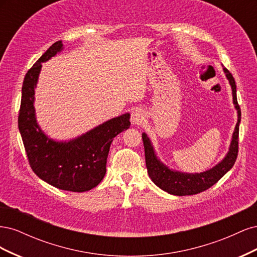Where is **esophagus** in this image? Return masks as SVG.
Returning <instances> with one entry per match:
<instances>
[{
    "label": "esophagus",
    "mask_w": 257,
    "mask_h": 257,
    "mask_svg": "<svg viewBox=\"0 0 257 257\" xmlns=\"http://www.w3.org/2000/svg\"><path fill=\"white\" fill-rule=\"evenodd\" d=\"M145 121V114L142 110H134L131 114V122L134 125H141V124Z\"/></svg>",
    "instance_id": "34e87169"
}]
</instances>
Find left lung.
I'll list each match as a JSON object with an SVG mask.
<instances>
[{
	"instance_id": "left-lung-1",
	"label": "left lung",
	"mask_w": 257,
	"mask_h": 257,
	"mask_svg": "<svg viewBox=\"0 0 257 257\" xmlns=\"http://www.w3.org/2000/svg\"><path fill=\"white\" fill-rule=\"evenodd\" d=\"M225 75L231 85L232 90V99L236 109L238 111V121L235 127V132L232 134L231 144L229 147V151L225 159L219 163L216 166L207 170L205 173L200 174H184L180 172H174L167 168L163 163H161L154 154L153 147L151 145L150 139L147 135L143 134V142L145 147V157H146V166L148 169V174L151 180L157 184L159 188L164 190L165 192L173 194L177 196L194 195L200 192H204L211 188L220 179L226 174L228 170L234 166L238 155V142H239V123L241 120V110L239 104L237 102V93H236V82L234 77L229 73L227 68L224 67Z\"/></svg>"
}]
</instances>
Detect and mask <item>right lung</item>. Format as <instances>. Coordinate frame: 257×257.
<instances>
[{
    "mask_svg": "<svg viewBox=\"0 0 257 257\" xmlns=\"http://www.w3.org/2000/svg\"><path fill=\"white\" fill-rule=\"evenodd\" d=\"M54 43L26 74L18 115V127L29 164L36 176L60 190L89 191L103 180L113 138L131 125L130 113L100 124L68 143H57L46 136L37 125L34 113V91L42 63L62 49Z\"/></svg>",
    "mask_w": 257,
    "mask_h": 257,
    "instance_id": "obj_1",
    "label": "right lung"
}]
</instances>
